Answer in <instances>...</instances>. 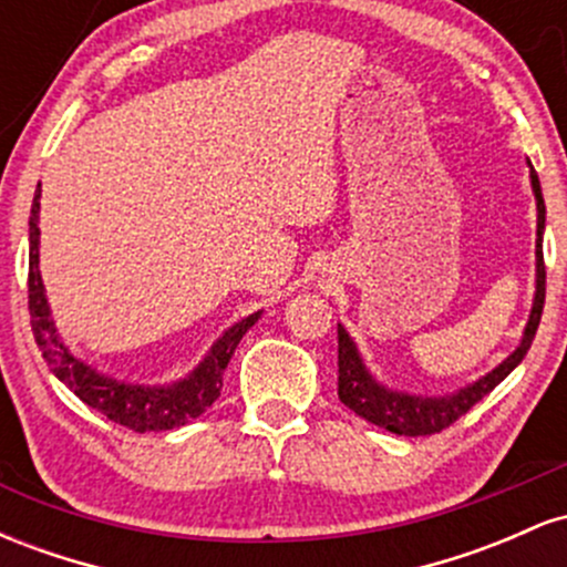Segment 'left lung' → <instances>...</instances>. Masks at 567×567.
Segmentation results:
<instances>
[{"label":"left lung","mask_w":567,"mask_h":567,"mask_svg":"<svg viewBox=\"0 0 567 567\" xmlns=\"http://www.w3.org/2000/svg\"><path fill=\"white\" fill-rule=\"evenodd\" d=\"M530 167V186L533 197H536V292H533V306L528 324H525V333L519 347L506 357L501 365H496L491 373H485L483 379L474 383H466L458 392L442 394V396H421V394H408L396 392V389L383 386L373 379L365 362H362L357 343L351 341L343 324H338V396L349 410H354L357 415L370 421V424L386 429V432L405 434V437H424V434H437L442 429H447L453 421H458L461 415L470 413V410L483 400L485 394H491L514 368L523 362V357L528 354L533 338H536L538 322H542L544 311V296H546V266H544V224H546V207H544V194L542 184H538V175Z\"/></svg>","instance_id":"1"}]
</instances>
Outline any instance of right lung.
I'll list each match as a JSON object with an SVG mask.
<instances>
[{
  "instance_id": "right-lung-1",
  "label": "right lung",
  "mask_w": 567,
  "mask_h": 567,
  "mask_svg": "<svg viewBox=\"0 0 567 567\" xmlns=\"http://www.w3.org/2000/svg\"><path fill=\"white\" fill-rule=\"evenodd\" d=\"M39 197H42V188H37L29 218V311L37 347L42 349L44 362L53 370L55 379L66 383L84 405L103 413L114 424L141 434L178 429L205 413L218 400L220 386H224V370L229 365L234 349L247 330L258 322L261 311L247 315L245 320L224 330V336L213 343L205 360L186 379L162 383V386H143V383H127L103 375L101 370L71 354L50 317V303L44 296L42 275H39Z\"/></svg>"
}]
</instances>
